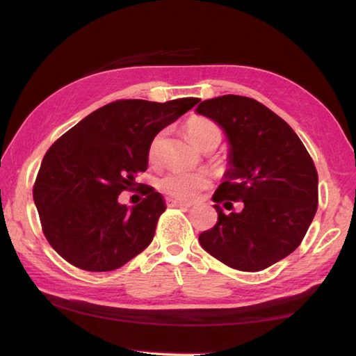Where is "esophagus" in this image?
<instances>
[{"label":"esophagus","instance_id":"1","mask_svg":"<svg viewBox=\"0 0 356 356\" xmlns=\"http://www.w3.org/2000/svg\"><path fill=\"white\" fill-rule=\"evenodd\" d=\"M166 205L170 208H182V209H188L191 207V203L186 202H180V200H174V199H166Z\"/></svg>","mask_w":356,"mask_h":356}]
</instances>
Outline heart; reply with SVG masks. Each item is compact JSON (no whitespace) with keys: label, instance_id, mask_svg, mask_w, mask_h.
Wrapping results in <instances>:
<instances>
[{"label":"heart","instance_id":"heart-1","mask_svg":"<svg viewBox=\"0 0 356 356\" xmlns=\"http://www.w3.org/2000/svg\"><path fill=\"white\" fill-rule=\"evenodd\" d=\"M185 131L188 138L197 148L203 149L213 142H220L222 131L216 122L203 118L193 116L186 120ZM162 142V133H157L151 139L148 145V159L156 161L159 154V147ZM209 185V176L205 171H168L159 179V188L161 191L176 200H191L197 195L199 191Z\"/></svg>","mask_w":356,"mask_h":356}]
</instances>
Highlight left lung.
I'll list each match as a JSON object with an SVG mask.
<instances>
[{"mask_svg": "<svg viewBox=\"0 0 356 356\" xmlns=\"http://www.w3.org/2000/svg\"><path fill=\"white\" fill-rule=\"evenodd\" d=\"M199 115L220 125L231 143V168L213 202L217 223L199 236L226 266L269 268L303 241L318 207V172L292 128L252 97L225 95L199 104ZM241 201L240 213L225 215Z\"/></svg>", "mask_w": 356, "mask_h": 356, "instance_id": "8db88e82", "label": "left lung"}]
</instances>
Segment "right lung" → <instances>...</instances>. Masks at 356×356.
I'll use <instances>...</instances> for the list:
<instances>
[{"label": "right lung", "mask_w": 356, "mask_h": 356, "mask_svg": "<svg viewBox=\"0 0 356 356\" xmlns=\"http://www.w3.org/2000/svg\"><path fill=\"white\" fill-rule=\"evenodd\" d=\"M199 101L110 102L47 149L33 200L45 238L65 261L82 270H115L151 243L165 205L136 176L147 170L151 139ZM136 186L146 197L131 210L119 206L118 194Z\"/></svg>", "instance_id": "add662e5"}]
</instances>
